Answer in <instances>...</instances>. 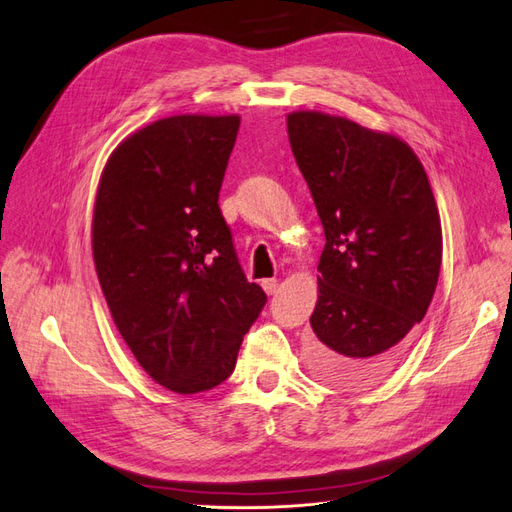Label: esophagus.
I'll return each mask as SVG.
<instances>
[{"label":"esophagus","instance_id":"34e87169","mask_svg":"<svg viewBox=\"0 0 512 512\" xmlns=\"http://www.w3.org/2000/svg\"><path fill=\"white\" fill-rule=\"evenodd\" d=\"M260 286H262V290H265L267 294H275V290H277V280H262Z\"/></svg>","mask_w":512,"mask_h":512}]
</instances>
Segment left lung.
<instances>
[{
  "label": "left lung",
  "instance_id": "obj_1",
  "mask_svg": "<svg viewBox=\"0 0 512 512\" xmlns=\"http://www.w3.org/2000/svg\"><path fill=\"white\" fill-rule=\"evenodd\" d=\"M286 123L327 239L307 365L322 382L365 389L391 374L436 292V198L401 138L318 111Z\"/></svg>",
  "mask_w": 512,
  "mask_h": 512
}]
</instances>
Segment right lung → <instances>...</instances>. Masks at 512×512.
Wrapping results in <instances>:
<instances>
[{
	"mask_svg": "<svg viewBox=\"0 0 512 512\" xmlns=\"http://www.w3.org/2000/svg\"><path fill=\"white\" fill-rule=\"evenodd\" d=\"M239 115L149 123L108 158L94 207L96 273L123 342L164 389L194 395L235 369L267 303L218 205Z\"/></svg>",
	"mask_w": 512,
	"mask_h": 512,
	"instance_id": "1",
	"label": "right lung"
}]
</instances>
